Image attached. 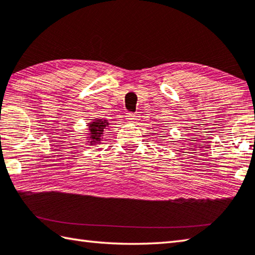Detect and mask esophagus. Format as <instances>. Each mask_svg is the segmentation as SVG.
I'll use <instances>...</instances> for the list:
<instances>
[{"mask_svg": "<svg viewBox=\"0 0 255 255\" xmlns=\"http://www.w3.org/2000/svg\"><path fill=\"white\" fill-rule=\"evenodd\" d=\"M126 118H127V120H129V122H130V123H137L138 120H139V119H138V116L135 115V114H127Z\"/></svg>", "mask_w": 255, "mask_h": 255, "instance_id": "34e87169", "label": "esophagus"}]
</instances>
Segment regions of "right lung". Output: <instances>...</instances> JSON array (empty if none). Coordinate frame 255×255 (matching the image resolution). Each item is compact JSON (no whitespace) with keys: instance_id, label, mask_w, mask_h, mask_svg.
Listing matches in <instances>:
<instances>
[{"instance_id":"add662e5","label":"right lung","mask_w":255,"mask_h":255,"mask_svg":"<svg viewBox=\"0 0 255 255\" xmlns=\"http://www.w3.org/2000/svg\"><path fill=\"white\" fill-rule=\"evenodd\" d=\"M88 130L86 132L87 143H90L91 146L98 145L104 139V130L106 127H109V122L107 119L95 118L91 119L90 123L87 125Z\"/></svg>"}]
</instances>
